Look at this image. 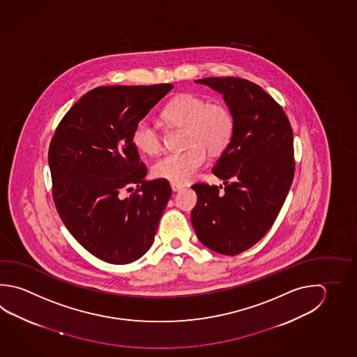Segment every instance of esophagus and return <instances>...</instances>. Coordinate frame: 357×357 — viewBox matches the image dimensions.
Returning <instances> with one entry per match:
<instances>
[{"label": "esophagus", "mask_w": 357, "mask_h": 357, "mask_svg": "<svg viewBox=\"0 0 357 357\" xmlns=\"http://www.w3.org/2000/svg\"><path fill=\"white\" fill-rule=\"evenodd\" d=\"M171 188H172V191H181L182 188H183V185L177 183V182H171Z\"/></svg>", "instance_id": "esophagus-1"}]
</instances>
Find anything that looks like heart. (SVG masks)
<instances>
[{
  "instance_id": "obj_1",
  "label": "heart",
  "mask_w": 357,
  "mask_h": 357,
  "mask_svg": "<svg viewBox=\"0 0 357 357\" xmlns=\"http://www.w3.org/2000/svg\"><path fill=\"white\" fill-rule=\"evenodd\" d=\"M161 118L169 127L186 130L185 144L188 149L166 153L153 165V175L177 183L192 180L206 161V149L213 155L221 153L235 132L233 113L225 104L208 103L195 94H182L171 100L161 112ZM132 139L147 155H155L162 149L161 132L147 119L136 124Z\"/></svg>"
}]
</instances>
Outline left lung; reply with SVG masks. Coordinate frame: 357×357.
<instances>
[{
	"label": "left lung",
	"instance_id": "8db88e82",
	"mask_svg": "<svg viewBox=\"0 0 357 357\" xmlns=\"http://www.w3.org/2000/svg\"><path fill=\"white\" fill-rule=\"evenodd\" d=\"M195 82L224 96L235 132L213 169L224 191L205 182L191 186L197 195L191 222L205 247L236 255L269 231L284 204L296 167L292 127L282 107L247 79Z\"/></svg>",
	"mask_w": 357,
	"mask_h": 357
}]
</instances>
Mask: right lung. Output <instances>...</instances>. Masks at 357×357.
Here are the masks:
<instances>
[{
	"instance_id": "add662e5",
	"label": "right lung",
	"mask_w": 357,
	"mask_h": 357,
	"mask_svg": "<svg viewBox=\"0 0 357 357\" xmlns=\"http://www.w3.org/2000/svg\"><path fill=\"white\" fill-rule=\"evenodd\" d=\"M172 84L114 85L88 91L60 121L49 147L52 199L82 247L128 264L152 247L171 197L165 178L147 181L132 133ZM136 185L135 193L121 196Z\"/></svg>"
}]
</instances>
